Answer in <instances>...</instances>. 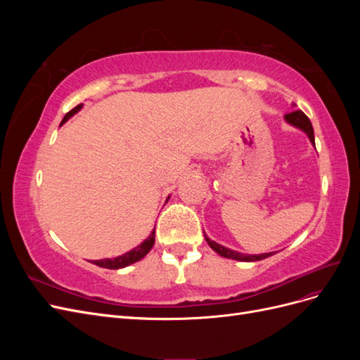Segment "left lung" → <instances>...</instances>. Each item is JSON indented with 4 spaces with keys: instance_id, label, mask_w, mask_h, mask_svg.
<instances>
[{
    "instance_id": "8db88e82",
    "label": "left lung",
    "mask_w": 360,
    "mask_h": 360,
    "mask_svg": "<svg viewBox=\"0 0 360 360\" xmlns=\"http://www.w3.org/2000/svg\"><path fill=\"white\" fill-rule=\"evenodd\" d=\"M284 120H285V122H287L288 124H291V126H294V127H297V129L302 130V132L307 134L308 138H309V141H311V144L315 146L312 124H311V122H309V118H308L307 115H304L302 111L294 110V111L285 114V115H284ZM204 237H205V242L209 243V246L214 250V252L219 254V255L224 257V258H230V259H236V261H246V263H249V261H259V259H264V258L271 257V255L275 254V252L258 254V255L242 254V252H237V250H233V249H230V248H225V246H222V245H219V243H216L214 240H210V238L207 237L205 234H204Z\"/></svg>"
}]
</instances>
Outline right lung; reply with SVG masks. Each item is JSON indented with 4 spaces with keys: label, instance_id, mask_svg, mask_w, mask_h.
<instances>
[{
    "label": "right lung",
    "instance_id": "1",
    "mask_svg": "<svg viewBox=\"0 0 360 360\" xmlns=\"http://www.w3.org/2000/svg\"><path fill=\"white\" fill-rule=\"evenodd\" d=\"M82 106H84L82 103L78 105V106H75L70 112H68L66 115H64V118H63V122H61L60 126H63L64 123H66L68 120H69L70 117H73L76 112H78ZM168 200H169V197L167 198V201H168ZM153 245H155V228H153V231L150 233V236L146 238V240H144L143 243L138 245V246L134 248V249H130L129 252H126V254H123V255H118V257H115V258L94 259V261H91V263L96 264V266H99V267H103V269H114V270L123 269V267H127V266H130V264L136 263V261H139V259H143V258L150 252V249L153 248Z\"/></svg>",
    "mask_w": 360,
    "mask_h": 360
}]
</instances>
